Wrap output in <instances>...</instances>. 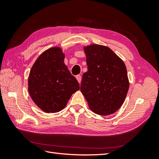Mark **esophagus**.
<instances>
[{
    "instance_id": "1",
    "label": "esophagus",
    "mask_w": 159,
    "mask_h": 159,
    "mask_svg": "<svg viewBox=\"0 0 159 159\" xmlns=\"http://www.w3.org/2000/svg\"><path fill=\"white\" fill-rule=\"evenodd\" d=\"M76 79H77V80H78L79 84H80L81 83V75H77L76 76Z\"/></svg>"
}]
</instances>
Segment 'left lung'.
<instances>
[{"label": "left lung", "mask_w": 159, "mask_h": 159, "mask_svg": "<svg viewBox=\"0 0 159 159\" xmlns=\"http://www.w3.org/2000/svg\"><path fill=\"white\" fill-rule=\"evenodd\" d=\"M84 50L88 71L82 77L81 93L93 113L113 114L121 107L129 90L125 64L107 46L91 44Z\"/></svg>", "instance_id": "obj_1"}]
</instances>
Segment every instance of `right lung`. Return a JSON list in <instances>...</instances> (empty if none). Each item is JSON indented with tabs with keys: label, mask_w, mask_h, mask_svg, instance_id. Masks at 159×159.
<instances>
[{
	"label": "right lung",
	"mask_w": 159,
	"mask_h": 159,
	"mask_svg": "<svg viewBox=\"0 0 159 159\" xmlns=\"http://www.w3.org/2000/svg\"><path fill=\"white\" fill-rule=\"evenodd\" d=\"M64 58L61 48L52 47L39 56L30 70L28 92L34 103L46 113L60 111L72 94L80 89Z\"/></svg>",
	"instance_id": "1"
}]
</instances>
